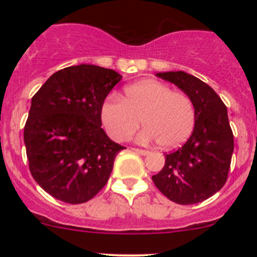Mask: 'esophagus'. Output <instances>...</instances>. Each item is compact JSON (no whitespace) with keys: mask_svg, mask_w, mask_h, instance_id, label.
<instances>
[{"mask_svg":"<svg viewBox=\"0 0 257 257\" xmlns=\"http://www.w3.org/2000/svg\"><path fill=\"white\" fill-rule=\"evenodd\" d=\"M133 151L135 153H138V155H141V156H147L149 155V151H146V150H140V149H133Z\"/></svg>","mask_w":257,"mask_h":257,"instance_id":"obj_1","label":"esophagus"}]
</instances>
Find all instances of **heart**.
I'll return each instance as SVG.
<instances>
[{
  "instance_id": "1",
  "label": "heart",
  "mask_w": 257,
  "mask_h": 257,
  "mask_svg": "<svg viewBox=\"0 0 257 257\" xmlns=\"http://www.w3.org/2000/svg\"><path fill=\"white\" fill-rule=\"evenodd\" d=\"M100 119L116 141L128 140L143 120L146 126L137 135L139 143L158 141L163 149H175L192 134L196 108L185 93L173 91L156 79H143L125 87L123 99L108 95Z\"/></svg>"
}]
</instances>
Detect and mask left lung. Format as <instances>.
Instances as JSON below:
<instances>
[{"instance_id": "obj_1", "label": "left lung", "mask_w": 257, "mask_h": 257, "mask_svg": "<svg viewBox=\"0 0 257 257\" xmlns=\"http://www.w3.org/2000/svg\"><path fill=\"white\" fill-rule=\"evenodd\" d=\"M193 101L196 124L190 139L166 156V164L152 176L167 198L178 204L208 199L226 184L234 143L227 107L210 85L185 71L158 72Z\"/></svg>"}]
</instances>
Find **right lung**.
<instances>
[{
	"instance_id": "obj_1",
	"label": "right lung",
	"mask_w": 257,
	"mask_h": 257,
	"mask_svg": "<svg viewBox=\"0 0 257 257\" xmlns=\"http://www.w3.org/2000/svg\"><path fill=\"white\" fill-rule=\"evenodd\" d=\"M122 76L81 64L59 70L31 99L24 143L32 178L61 202L81 204L110 178L124 146L101 128V105Z\"/></svg>"
}]
</instances>
